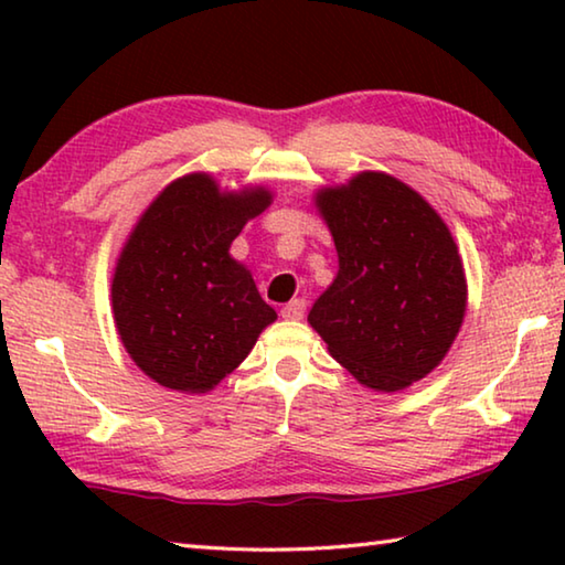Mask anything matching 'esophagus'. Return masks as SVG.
<instances>
[{
	"mask_svg": "<svg viewBox=\"0 0 565 565\" xmlns=\"http://www.w3.org/2000/svg\"><path fill=\"white\" fill-rule=\"evenodd\" d=\"M303 311H306V299H294V301L281 306V319L299 321V319H303Z\"/></svg>",
	"mask_w": 565,
	"mask_h": 565,
	"instance_id": "34e87169",
	"label": "esophagus"
}]
</instances>
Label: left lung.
<instances>
[{
	"mask_svg": "<svg viewBox=\"0 0 565 565\" xmlns=\"http://www.w3.org/2000/svg\"><path fill=\"white\" fill-rule=\"evenodd\" d=\"M339 274L309 311L331 356L363 386L401 391L451 349L466 311L454 236L414 189L379 171L323 189Z\"/></svg>",
	"mask_w": 565,
	"mask_h": 565,
	"instance_id": "8db88e82",
	"label": "left lung"
}]
</instances>
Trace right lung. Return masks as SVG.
Here are the masks:
<instances>
[{
	"label": "right lung",
	"instance_id": "right-lung-1",
	"mask_svg": "<svg viewBox=\"0 0 565 565\" xmlns=\"http://www.w3.org/2000/svg\"><path fill=\"white\" fill-rule=\"evenodd\" d=\"M271 204L266 189L222 194L209 174L169 184L141 214L111 281L124 349L157 384L206 394L276 319L228 246Z\"/></svg>",
	"mask_w": 565,
	"mask_h": 565
}]
</instances>
